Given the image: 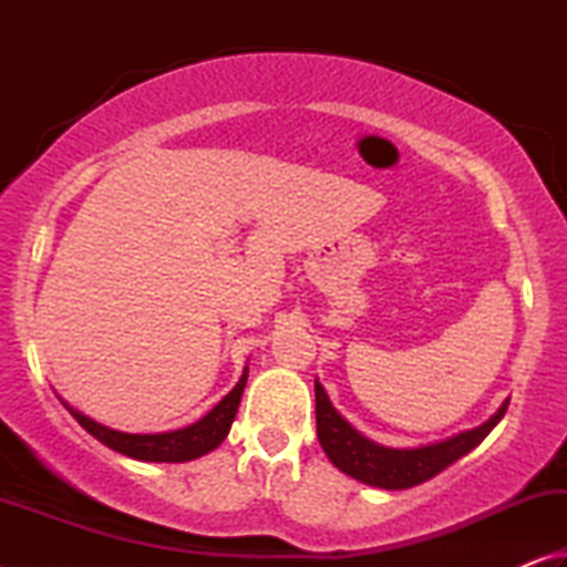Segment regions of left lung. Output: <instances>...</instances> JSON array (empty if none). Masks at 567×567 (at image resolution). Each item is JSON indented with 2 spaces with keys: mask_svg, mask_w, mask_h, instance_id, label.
<instances>
[{
  "mask_svg": "<svg viewBox=\"0 0 567 567\" xmlns=\"http://www.w3.org/2000/svg\"><path fill=\"white\" fill-rule=\"evenodd\" d=\"M507 398L491 420L473 430H463L453 437L417 447H388L375 440L364 437L358 427L344 420L328 398V392L315 380V417H318V437L324 455L344 475L360 480L364 485L382 487V491H408L425 480L443 473L447 465L467 455L491 435V430L503 420Z\"/></svg>",
  "mask_w": 567,
  "mask_h": 567,
  "instance_id": "left-lung-1",
  "label": "left lung"
}]
</instances>
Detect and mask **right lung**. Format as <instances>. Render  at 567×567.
I'll list each match as a JSON object with an SVG mask.
<instances>
[{
	"label": "right lung",
	"instance_id": "1",
	"mask_svg": "<svg viewBox=\"0 0 567 567\" xmlns=\"http://www.w3.org/2000/svg\"><path fill=\"white\" fill-rule=\"evenodd\" d=\"M247 372L249 370L245 368L237 385L229 390L205 417H199L187 427L169 430V433H122V430L107 427L102 425V422L87 417L84 412L72 408L70 402H64L62 398L60 400L62 405L70 410V415L80 422L92 437H97L102 445H107L114 453H122L132 460H142V463H189V460L203 457L223 445L229 427H233L239 400H243Z\"/></svg>",
	"mask_w": 567,
	"mask_h": 567
}]
</instances>
